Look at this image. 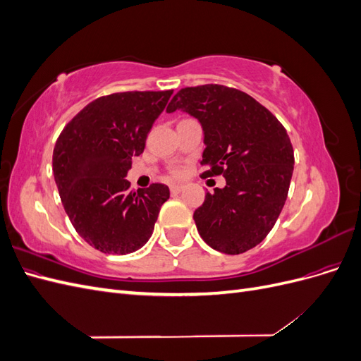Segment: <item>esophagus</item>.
Wrapping results in <instances>:
<instances>
[{"instance_id":"obj_1","label":"esophagus","mask_w":361,"mask_h":361,"mask_svg":"<svg viewBox=\"0 0 361 361\" xmlns=\"http://www.w3.org/2000/svg\"><path fill=\"white\" fill-rule=\"evenodd\" d=\"M182 190H183L182 185H171V187H170L171 194H179Z\"/></svg>"}]
</instances>
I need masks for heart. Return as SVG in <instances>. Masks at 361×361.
Masks as SVG:
<instances>
[{
  "instance_id": "obj_1",
  "label": "heart",
  "mask_w": 361,
  "mask_h": 361,
  "mask_svg": "<svg viewBox=\"0 0 361 361\" xmlns=\"http://www.w3.org/2000/svg\"><path fill=\"white\" fill-rule=\"evenodd\" d=\"M174 174H179V171H178V170H176V171H174Z\"/></svg>"
}]
</instances>
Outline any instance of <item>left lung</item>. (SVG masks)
Here are the masks:
<instances>
[{
	"label": "left lung",
	"instance_id": "1",
	"mask_svg": "<svg viewBox=\"0 0 361 361\" xmlns=\"http://www.w3.org/2000/svg\"><path fill=\"white\" fill-rule=\"evenodd\" d=\"M176 110L203 128L202 176L226 178L195 209L197 231L214 250L241 255L264 241L285 206L293 171L286 129L250 94L220 84L185 87L167 106Z\"/></svg>",
	"mask_w": 361,
	"mask_h": 361
}]
</instances>
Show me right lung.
Segmentation results:
<instances>
[{"label":"right lung","instance_id":"add662e5","mask_svg":"<svg viewBox=\"0 0 361 361\" xmlns=\"http://www.w3.org/2000/svg\"><path fill=\"white\" fill-rule=\"evenodd\" d=\"M171 94L97 97L64 126L54 147L52 171L64 211L84 241L102 253L128 255L143 247L170 197L164 183L129 191L125 176Z\"/></svg>","mask_w":361,"mask_h":361}]
</instances>
